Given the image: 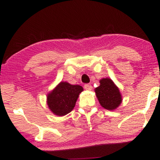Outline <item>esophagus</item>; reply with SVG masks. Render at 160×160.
<instances>
[{
  "mask_svg": "<svg viewBox=\"0 0 160 160\" xmlns=\"http://www.w3.org/2000/svg\"><path fill=\"white\" fill-rule=\"evenodd\" d=\"M84 89L87 90H91L92 88V87L91 86V84H84Z\"/></svg>",
  "mask_w": 160,
  "mask_h": 160,
  "instance_id": "34e87169",
  "label": "esophagus"
}]
</instances>
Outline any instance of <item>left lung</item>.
<instances>
[{"label":"left lung","mask_w":160,"mask_h":160,"mask_svg":"<svg viewBox=\"0 0 160 160\" xmlns=\"http://www.w3.org/2000/svg\"><path fill=\"white\" fill-rule=\"evenodd\" d=\"M96 97L102 107L113 110L122 103V98L118 87L110 78L100 80V85L95 89Z\"/></svg>","instance_id":"obj_1"}]
</instances>
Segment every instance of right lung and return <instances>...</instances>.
Wrapping results in <instances>:
<instances>
[{
  "label": "right lung",
  "instance_id": "obj_1",
  "mask_svg": "<svg viewBox=\"0 0 160 160\" xmlns=\"http://www.w3.org/2000/svg\"><path fill=\"white\" fill-rule=\"evenodd\" d=\"M83 90L80 85H72L68 82H61L47 95V105L55 115H66L73 109L78 96Z\"/></svg>",
  "mask_w": 160,
  "mask_h": 160
}]
</instances>
